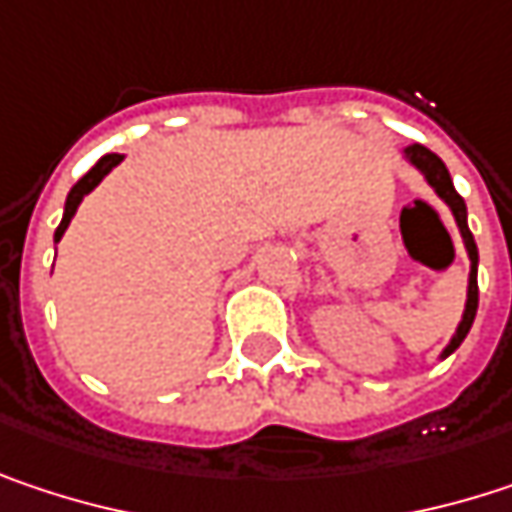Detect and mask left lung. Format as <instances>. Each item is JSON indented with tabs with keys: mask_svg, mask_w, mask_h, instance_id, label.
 Returning a JSON list of instances; mask_svg holds the SVG:
<instances>
[{
	"mask_svg": "<svg viewBox=\"0 0 512 512\" xmlns=\"http://www.w3.org/2000/svg\"><path fill=\"white\" fill-rule=\"evenodd\" d=\"M403 159L427 180V186L445 201V207L451 210L454 222H457V231L462 237V246H465V255H468V290H465V308H462V320L457 326V332L451 335V341L445 344V350L439 353V361L448 358L468 335L471 323H474V314H477V246H474V237L468 231V210H465V201L460 198V192L454 189V180L445 168V162L433 151H427L424 145H409L403 148Z\"/></svg>",
	"mask_w": 512,
	"mask_h": 512,
	"instance_id": "1",
	"label": "left lung"
}]
</instances>
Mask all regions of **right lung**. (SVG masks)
<instances>
[{
    "instance_id": "add662e5",
    "label": "right lung",
    "mask_w": 512,
    "mask_h": 512,
    "mask_svg": "<svg viewBox=\"0 0 512 512\" xmlns=\"http://www.w3.org/2000/svg\"><path fill=\"white\" fill-rule=\"evenodd\" d=\"M124 162V154H106L97 159V165L67 192V201H64V216H61V225L55 228V237H52V243H61V237H64V231H67V225H70V219L76 216V210H79V204H82V198L88 195V192H94L97 186H100V180L115 168V165H121Z\"/></svg>"
}]
</instances>
